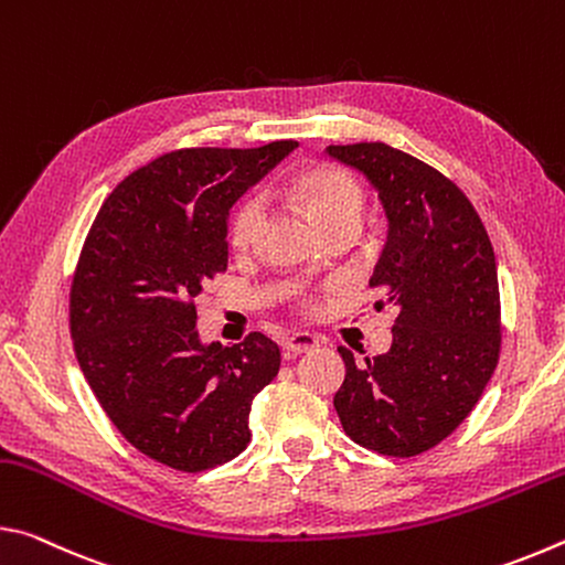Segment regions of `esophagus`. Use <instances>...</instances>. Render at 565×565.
I'll use <instances>...</instances> for the list:
<instances>
[{"mask_svg":"<svg viewBox=\"0 0 565 565\" xmlns=\"http://www.w3.org/2000/svg\"><path fill=\"white\" fill-rule=\"evenodd\" d=\"M317 347H319V337H313V333H306V331H296L284 341V349L286 353H291V356H296V353L313 351Z\"/></svg>","mask_w":565,"mask_h":565,"instance_id":"34e87169","label":"esophagus"}]
</instances>
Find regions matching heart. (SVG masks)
Wrapping results in <instances>:
<instances>
[{
    "mask_svg": "<svg viewBox=\"0 0 565 565\" xmlns=\"http://www.w3.org/2000/svg\"><path fill=\"white\" fill-rule=\"evenodd\" d=\"M294 189L323 232L339 226L359 228L363 216V191L356 179L337 167H311L294 179ZM264 218V196L259 191L246 194L228 214V242L234 248H246L256 238ZM303 309H313L303 299Z\"/></svg>",
    "mask_w": 565,
    "mask_h": 565,
    "instance_id": "obj_1",
    "label": "heart"
}]
</instances>
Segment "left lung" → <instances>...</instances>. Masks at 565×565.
<instances>
[{
  "label": "left lung",
  "instance_id": "obj_1",
  "mask_svg": "<svg viewBox=\"0 0 565 565\" xmlns=\"http://www.w3.org/2000/svg\"><path fill=\"white\" fill-rule=\"evenodd\" d=\"M327 151L379 191L388 238L369 284L398 309L386 353L356 361L339 347L347 379L333 406L351 441L384 456H418L461 426L499 363L491 238L463 191L426 161L384 141Z\"/></svg>",
  "mask_w": 565,
  "mask_h": 565
}]
</instances>
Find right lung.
Here are the masks:
<instances>
[{
	"mask_svg": "<svg viewBox=\"0 0 565 565\" xmlns=\"http://www.w3.org/2000/svg\"><path fill=\"white\" fill-rule=\"evenodd\" d=\"M296 147L161 154L111 191L82 246L70 291L82 374L119 434L177 471L242 454L252 401L279 374L281 351L259 331L204 347L194 299L226 271L228 209Z\"/></svg>",
	"mask_w": 565,
	"mask_h": 565,
	"instance_id": "add662e5",
	"label": "right lung"
}]
</instances>
